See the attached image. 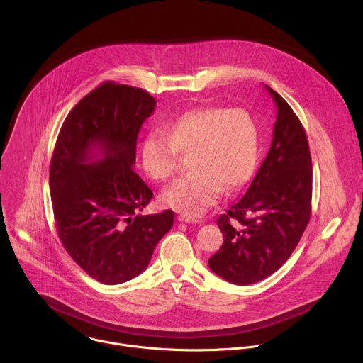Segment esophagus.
I'll list each match as a JSON object with an SVG mask.
<instances>
[{
  "label": "esophagus",
  "instance_id": "obj_1",
  "mask_svg": "<svg viewBox=\"0 0 363 363\" xmlns=\"http://www.w3.org/2000/svg\"><path fill=\"white\" fill-rule=\"evenodd\" d=\"M178 221L181 223H188V224H198L199 220L194 216H186V214H179L178 216Z\"/></svg>",
  "mask_w": 363,
  "mask_h": 363
}]
</instances>
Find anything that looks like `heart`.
Returning <instances> with one entry per match:
<instances>
[{
	"label": "heart",
	"instance_id": "heart-1",
	"mask_svg": "<svg viewBox=\"0 0 363 363\" xmlns=\"http://www.w3.org/2000/svg\"><path fill=\"white\" fill-rule=\"evenodd\" d=\"M179 153L188 155L192 171L161 194L169 208L198 216L214 205L223 189L244 186L255 172L260 153V129L245 109L202 108L188 111L168 123L150 129L140 147L142 167L157 181L174 175Z\"/></svg>",
	"mask_w": 363,
	"mask_h": 363
}]
</instances>
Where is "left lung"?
<instances>
[{"instance_id": "left-lung-1", "label": "left lung", "mask_w": 363, "mask_h": 363, "mask_svg": "<svg viewBox=\"0 0 363 363\" xmlns=\"http://www.w3.org/2000/svg\"><path fill=\"white\" fill-rule=\"evenodd\" d=\"M277 115L266 160L247 192L217 220L224 242L210 269L248 286L277 272L291 255L312 210V158L306 132L289 103L272 87Z\"/></svg>"}]
</instances>
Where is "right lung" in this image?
I'll use <instances>...</instances> for the list:
<instances>
[{"label":"right lung","mask_w":363,"mask_h":363,"mask_svg":"<svg viewBox=\"0 0 363 363\" xmlns=\"http://www.w3.org/2000/svg\"><path fill=\"white\" fill-rule=\"evenodd\" d=\"M157 100L106 82L66 118L51 158L50 194L57 234L94 280L121 284L139 276L172 228L174 211L138 214L153 194L133 171L136 140Z\"/></svg>","instance_id":"right-lung-1"}]
</instances>
